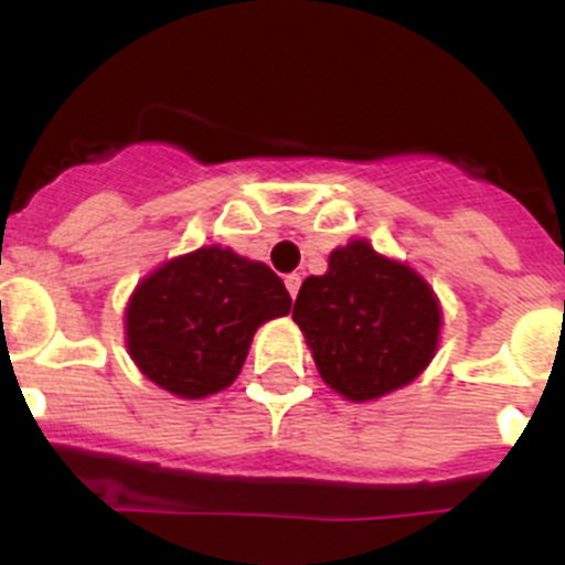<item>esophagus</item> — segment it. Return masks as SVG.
<instances>
[{
    "label": "esophagus",
    "instance_id": "34e87169",
    "mask_svg": "<svg viewBox=\"0 0 565 565\" xmlns=\"http://www.w3.org/2000/svg\"><path fill=\"white\" fill-rule=\"evenodd\" d=\"M299 286H302V277H299V274H288V277H286V288H288V294H291L294 299H297Z\"/></svg>",
    "mask_w": 565,
    "mask_h": 565
}]
</instances>
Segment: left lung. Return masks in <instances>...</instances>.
Masks as SVG:
<instances>
[{
  "label": "left lung",
  "mask_w": 565,
  "mask_h": 565,
  "mask_svg": "<svg viewBox=\"0 0 565 565\" xmlns=\"http://www.w3.org/2000/svg\"><path fill=\"white\" fill-rule=\"evenodd\" d=\"M324 384L347 401H375L412 384L437 353L443 310L420 274L366 241L330 252L294 302Z\"/></svg>",
  "instance_id": "8db88e82"
}]
</instances>
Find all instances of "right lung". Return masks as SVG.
<instances>
[{
	"instance_id": "1",
	"label": "right lung",
	"mask_w": 565,
	"mask_h": 565,
	"mask_svg": "<svg viewBox=\"0 0 565 565\" xmlns=\"http://www.w3.org/2000/svg\"><path fill=\"white\" fill-rule=\"evenodd\" d=\"M288 310L291 297L266 263L201 246L134 288L126 344L145 377L199 401L235 381L255 330Z\"/></svg>"
}]
</instances>
